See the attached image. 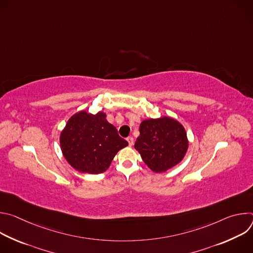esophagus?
Instances as JSON below:
<instances>
[{"label": "esophagus", "mask_w": 253, "mask_h": 253, "mask_svg": "<svg viewBox=\"0 0 253 253\" xmlns=\"http://www.w3.org/2000/svg\"><path fill=\"white\" fill-rule=\"evenodd\" d=\"M127 142H128V144H129V146H133L134 139H133L132 137H128V138H127Z\"/></svg>", "instance_id": "obj_1"}]
</instances>
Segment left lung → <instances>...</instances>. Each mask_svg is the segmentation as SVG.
Instances as JSON below:
<instances>
[{
  "label": "left lung",
  "instance_id": "1",
  "mask_svg": "<svg viewBox=\"0 0 253 253\" xmlns=\"http://www.w3.org/2000/svg\"><path fill=\"white\" fill-rule=\"evenodd\" d=\"M135 149L153 172H165L185 157L189 140L184 126L176 119L163 116L140 123Z\"/></svg>",
  "mask_w": 253,
  "mask_h": 253
}]
</instances>
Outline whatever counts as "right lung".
Segmentation results:
<instances>
[{
	"mask_svg": "<svg viewBox=\"0 0 253 253\" xmlns=\"http://www.w3.org/2000/svg\"><path fill=\"white\" fill-rule=\"evenodd\" d=\"M60 146L67 162L81 173L100 174L109 168L128 142L118 135L106 113L86 110L72 115L60 134Z\"/></svg>",
	"mask_w": 253,
	"mask_h": 253,
	"instance_id": "1",
	"label": "right lung"
}]
</instances>
